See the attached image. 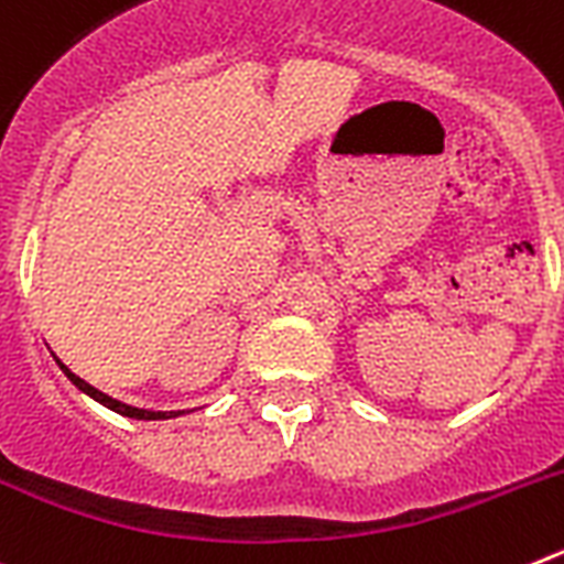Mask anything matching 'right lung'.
Masks as SVG:
<instances>
[{
    "mask_svg": "<svg viewBox=\"0 0 564 564\" xmlns=\"http://www.w3.org/2000/svg\"><path fill=\"white\" fill-rule=\"evenodd\" d=\"M56 364L58 367H62V372L64 376L69 378V381L76 383L78 390L82 392H87L89 398H93V401H98V403H104V406H107V410H112V412H118V415H127V417H134V421H166V417H177V415H183L181 410L177 412H152V410H138V406H129V403H121V401H115V398H109L107 392H101V390H96V387H93V383H87L84 381V378H78L76 372H69L67 367H64L62 361H58L56 358Z\"/></svg>",
    "mask_w": 564,
    "mask_h": 564,
    "instance_id": "1",
    "label": "right lung"
}]
</instances>
